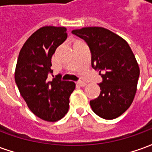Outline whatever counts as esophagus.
<instances>
[{
	"mask_svg": "<svg viewBox=\"0 0 152 152\" xmlns=\"http://www.w3.org/2000/svg\"><path fill=\"white\" fill-rule=\"evenodd\" d=\"M76 85L80 86V87H85V86H86V83L83 82V81H77V82H76Z\"/></svg>",
	"mask_w": 152,
	"mask_h": 152,
	"instance_id": "1",
	"label": "esophagus"
}]
</instances>
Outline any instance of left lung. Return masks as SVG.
<instances>
[{
  "label": "left lung",
  "instance_id": "obj_1",
  "mask_svg": "<svg viewBox=\"0 0 152 152\" xmlns=\"http://www.w3.org/2000/svg\"><path fill=\"white\" fill-rule=\"evenodd\" d=\"M91 52V65L99 70L102 81L97 99L90 101L94 112L106 120L117 118L133 102L137 91L139 67L125 40L107 29L89 27L73 30Z\"/></svg>",
  "mask_w": 152,
  "mask_h": 152
}]
</instances>
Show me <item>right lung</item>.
<instances>
[{
	"label": "right lung",
	"instance_id": "1",
	"mask_svg": "<svg viewBox=\"0 0 152 152\" xmlns=\"http://www.w3.org/2000/svg\"><path fill=\"white\" fill-rule=\"evenodd\" d=\"M66 37L64 27H43L28 38L19 52L15 83L31 112L44 121H57L66 114L69 97L76 88L74 82L58 76L51 81L47 79L53 72L51 58Z\"/></svg>",
	"mask_w": 152,
	"mask_h": 152
}]
</instances>
